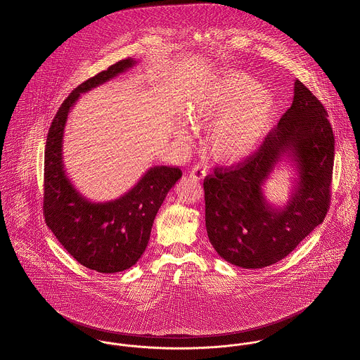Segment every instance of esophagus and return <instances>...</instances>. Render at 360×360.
Masks as SVG:
<instances>
[{
  "mask_svg": "<svg viewBox=\"0 0 360 360\" xmlns=\"http://www.w3.org/2000/svg\"><path fill=\"white\" fill-rule=\"evenodd\" d=\"M205 168L202 166H200V165H195V166L191 169V172H189V176L191 178H193L194 181H201L204 176H205Z\"/></svg>",
  "mask_w": 360,
  "mask_h": 360,
  "instance_id": "1",
  "label": "esophagus"
}]
</instances>
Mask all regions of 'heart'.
I'll use <instances>...</instances> for the list:
<instances>
[{
	"label": "heart",
	"mask_w": 360,
	"mask_h": 360,
	"mask_svg": "<svg viewBox=\"0 0 360 360\" xmlns=\"http://www.w3.org/2000/svg\"><path fill=\"white\" fill-rule=\"evenodd\" d=\"M274 96L262 83L240 71H226L208 83L191 107L197 130H210V155L223 165H237L250 158L266 137L273 116ZM178 137L188 142L192 129L188 119L176 126Z\"/></svg>",
	"instance_id": "heart-1"
}]
</instances>
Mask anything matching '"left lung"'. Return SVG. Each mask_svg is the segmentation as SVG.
Listing matches in <instances>:
<instances>
[{
	"label": "left lung",
	"instance_id": "1",
	"mask_svg": "<svg viewBox=\"0 0 360 360\" xmlns=\"http://www.w3.org/2000/svg\"><path fill=\"white\" fill-rule=\"evenodd\" d=\"M281 162H290L297 176L287 204L276 207L262 185ZM333 163L328 112L296 79L290 108L260 148L204 179L205 227L218 255L243 269L267 267L288 256L328 214Z\"/></svg>",
	"mask_w": 360,
	"mask_h": 360
}]
</instances>
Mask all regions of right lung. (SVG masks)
Masks as SVG:
<instances>
[{
  "instance_id": "1",
  "label": "right lung",
  "mask_w": 360,
  "mask_h": 360,
  "mask_svg": "<svg viewBox=\"0 0 360 360\" xmlns=\"http://www.w3.org/2000/svg\"><path fill=\"white\" fill-rule=\"evenodd\" d=\"M136 64L131 57L120 60L79 84L56 113L45 146V221L77 262L104 274L127 270L139 262L159 208L182 176L178 167H150L129 192L111 201L94 202L79 193L65 174L63 137L71 108L81 94Z\"/></svg>"
}]
</instances>
